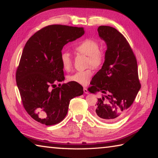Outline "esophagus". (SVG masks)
Wrapping results in <instances>:
<instances>
[{"label":"esophagus","instance_id":"1","mask_svg":"<svg viewBox=\"0 0 158 158\" xmlns=\"http://www.w3.org/2000/svg\"><path fill=\"white\" fill-rule=\"evenodd\" d=\"M84 92L85 94H89V90H88V89H87V88H84Z\"/></svg>","mask_w":158,"mask_h":158}]
</instances>
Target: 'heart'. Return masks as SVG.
Here are the masks:
<instances>
[{
  "instance_id": "heart-1",
  "label": "heart",
  "mask_w": 158,
  "mask_h": 158,
  "mask_svg": "<svg viewBox=\"0 0 158 158\" xmlns=\"http://www.w3.org/2000/svg\"><path fill=\"white\" fill-rule=\"evenodd\" d=\"M75 50L78 53L89 56L88 65H91L95 68L100 67L104 61V53L100 51V46L97 42L92 40H85L75 47ZM60 63L63 68L66 71L70 70L73 67V58L68 52L61 53L60 57ZM91 68L85 70L77 71L68 77L69 81L85 85L89 84L93 76Z\"/></svg>"
}]
</instances>
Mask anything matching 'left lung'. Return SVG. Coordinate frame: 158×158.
Returning <instances> with one entry per match:
<instances>
[{"mask_svg": "<svg viewBox=\"0 0 158 158\" xmlns=\"http://www.w3.org/2000/svg\"><path fill=\"white\" fill-rule=\"evenodd\" d=\"M98 34L106 44L105 62L90 82L92 93L100 92L95 114L105 122H114L132 105L141 88L137 63L129 43L116 28L100 26Z\"/></svg>", "mask_w": 158, "mask_h": 158, "instance_id": "1", "label": "left lung"}]
</instances>
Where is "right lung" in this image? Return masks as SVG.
Segmentation results:
<instances>
[{
	"label": "right lung",
	"mask_w": 158,
	"mask_h": 158,
	"mask_svg": "<svg viewBox=\"0 0 158 158\" xmlns=\"http://www.w3.org/2000/svg\"><path fill=\"white\" fill-rule=\"evenodd\" d=\"M83 28L51 25L36 32L23 49L16 81L23 105L36 121L46 125L60 123L72 99L83 95L81 85L64 81L60 57L63 47L84 34Z\"/></svg>",
	"instance_id": "right-lung-1"
}]
</instances>
